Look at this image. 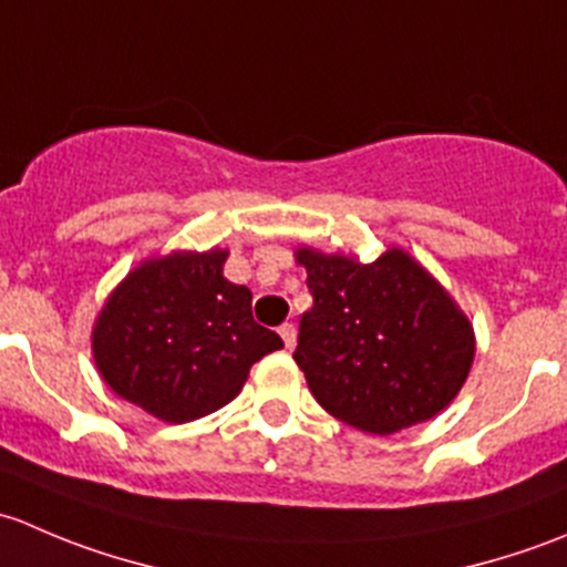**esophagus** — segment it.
<instances>
[{
  "mask_svg": "<svg viewBox=\"0 0 567 567\" xmlns=\"http://www.w3.org/2000/svg\"><path fill=\"white\" fill-rule=\"evenodd\" d=\"M279 337H282V342H285V348H293L296 346V329H293V323H282L279 326Z\"/></svg>",
  "mask_w": 567,
  "mask_h": 567,
  "instance_id": "1",
  "label": "esophagus"
}]
</instances>
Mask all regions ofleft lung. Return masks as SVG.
Wrapping results in <instances>:
<instances>
[{
  "label": "left lung",
  "mask_w": 567,
  "mask_h": 567,
  "mask_svg": "<svg viewBox=\"0 0 567 567\" xmlns=\"http://www.w3.org/2000/svg\"><path fill=\"white\" fill-rule=\"evenodd\" d=\"M293 257L312 293L293 359L331 416L390 436L453 403L477 340L466 312L416 257L403 247H386L373 262L312 247Z\"/></svg>",
  "instance_id": "1"
}]
</instances>
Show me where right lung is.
Instances as JSON below:
<instances>
[{"mask_svg":"<svg viewBox=\"0 0 567 567\" xmlns=\"http://www.w3.org/2000/svg\"><path fill=\"white\" fill-rule=\"evenodd\" d=\"M227 249H175L142 260L109 293L93 359L117 398L162 422L199 420L244 390L249 368L279 351L251 318V293L225 277Z\"/></svg>","mask_w":567,"mask_h":567,"instance_id":"add662e5","label":"right lung"}]
</instances>
